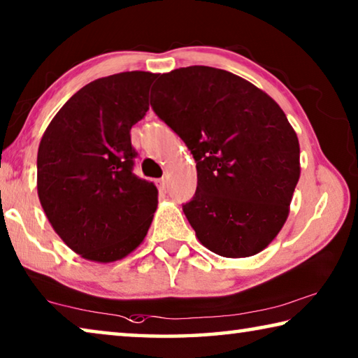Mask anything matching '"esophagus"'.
Returning <instances> with one entry per match:
<instances>
[{
  "mask_svg": "<svg viewBox=\"0 0 358 358\" xmlns=\"http://www.w3.org/2000/svg\"><path fill=\"white\" fill-rule=\"evenodd\" d=\"M159 185H161L162 189L167 188V177H162L161 180H159Z\"/></svg>",
  "mask_w": 358,
  "mask_h": 358,
  "instance_id": "obj_1",
  "label": "esophagus"
}]
</instances>
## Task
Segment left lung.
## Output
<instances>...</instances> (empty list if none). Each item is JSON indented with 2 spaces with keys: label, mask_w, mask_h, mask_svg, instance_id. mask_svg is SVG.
Here are the masks:
<instances>
[{
  "label": "left lung",
  "mask_w": 358,
  "mask_h": 358,
  "mask_svg": "<svg viewBox=\"0 0 358 358\" xmlns=\"http://www.w3.org/2000/svg\"><path fill=\"white\" fill-rule=\"evenodd\" d=\"M151 108L196 161V194L183 212L202 245L226 258L264 250L287 221L301 172L282 108L241 76L202 65L159 76Z\"/></svg>",
  "instance_id": "8db88e82"
}]
</instances>
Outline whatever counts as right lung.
<instances>
[{
  "label": "right lung",
  "instance_id": "obj_1",
  "mask_svg": "<svg viewBox=\"0 0 358 358\" xmlns=\"http://www.w3.org/2000/svg\"><path fill=\"white\" fill-rule=\"evenodd\" d=\"M156 75L126 71L79 89L44 132L38 148V196L73 252L111 263L143 242L157 189L134 173L130 129L150 110Z\"/></svg>",
  "mask_w": 358,
  "mask_h": 358
}]
</instances>
